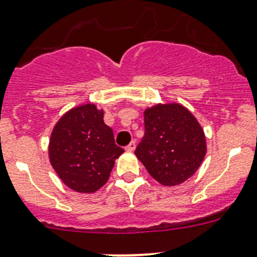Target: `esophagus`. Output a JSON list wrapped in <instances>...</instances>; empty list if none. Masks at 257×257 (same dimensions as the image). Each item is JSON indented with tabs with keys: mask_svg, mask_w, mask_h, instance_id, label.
<instances>
[{
	"mask_svg": "<svg viewBox=\"0 0 257 257\" xmlns=\"http://www.w3.org/2000/svg\"><path fill=\"white\" fill-rule=\"evenodd\" d=\"M136 147H137V143H136V141H132L131 143L128 144V146H126V151L128 152H133L134 149H136Z\"/></svg>",
	"mask_w": 257,
	"mask_h": 257,
	"instance_id": "34e87169",
	"label": "esophagus"
}]
</instances>
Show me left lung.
<instances>
[{"label":"left lung","mask_w":257,"mask_h":257,"mask_svg":"<svg viewBox=\"0 0 257 257\" xmlns=\"http://www.w3.org/2000/svg\"><path fill=\"white\" fill-rule=\"evenodd\" d=\"M144 137L136 156L163 186H177L197 172L207 146L195 115L178 103L157 104L144 110Z\"/></svg>","instance_id":"left-lung-1"}]
</instances>
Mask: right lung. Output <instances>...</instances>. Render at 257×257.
<instances>
[{"instance_id":"obj_1","label":"right lung","mask_w":257,"mask_h":257,"mask_svg":"<svg viewBox=\"0 0 257 257\" xmlns=\"http://www.w3.org/2000/svg\"><path fill=\"white\" fill-rule=\"evenodd\" d=\"M104 111L95 104L70 109L52 129L49 159L66 186L79 193H93L109 179L115 159L123 149L116 147Z\"/></svg>"}]
</instances>
